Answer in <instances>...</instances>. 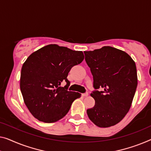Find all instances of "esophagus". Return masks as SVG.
<instances>
[{
  "label": "esophagus",
  "mask_w": 151,
  "mask_h": 151,
  "mask_svg": "<svg viewBox=\"0 0 151 151\" xmlns=\"http://www.w3.org/2000/svg\"><path fill=\"white\" fill-rule=\"evenodd\" d=\"M88 95H89V93H87V92H85V93H82L83 97H86V96H87Z\"/></svg>",
  "instance_id": "34e87169"
}]
</instances>
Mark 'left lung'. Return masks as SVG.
Returning <instances> with one entry per match:
<instances>
[{
  "label": "left lung",
  "mask_w": 151,
  "mask_h": 151,
  "mask_svg": "<svg viewBox=\"0 0 151 151\" xmlns=\"http://www.w3.org/2000/svg\"><path fill=\"white\" fill-rule=\"evenodd\" d=\"M84 53L95 89L91 93L95 105L87 115L98 127L113 126L131 107L138 85L136 64L125 51L109 46Z\"/></svg>",
  "instance_id": "left-lung-1"
}]
</instances>
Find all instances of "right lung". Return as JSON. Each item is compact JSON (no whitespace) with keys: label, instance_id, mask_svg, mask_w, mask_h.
Segmentation results:
<instances>
[{"label":"right lung","instance_id":"add662e5","mask_svg":"<svg viewBox=\"0 0 151 151\" xmlns=\"http://www.w3.org/2000/svg\"><path fill=\"white\" fill-rule=\"evenodd\" d=\"M84 60L82 51L49 45L32 53L22 68L20 89L31 114L45 123L56 122L68 113L78 92L68 91L70 69ZM67 85L61 87L62 82Z\"/></svg>","mask_w":151,"mask_h":151}]
</instances>
